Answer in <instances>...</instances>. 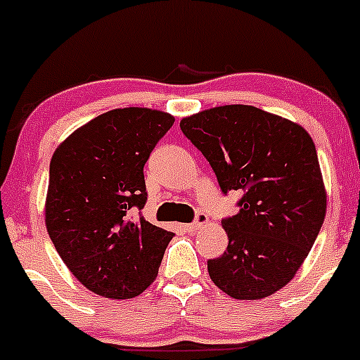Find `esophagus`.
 <instances>
[{"label":"esophagus","instance_id":"1","mask_svg":"<svg viewBox=\"0 0 360 360\" xmlns=\"http://www.w3.org/2000/svg\"><path fill=\"white\" fill-rule=\"evenodd\" d=\"M207 224H209V217H207L205 214L198 212V214H197V219H195L193 223L184 224V230H188V231H198V230H202L203 226H207Z\"/></svg>","mask_w":360,"mask_h":360}]
</instances>
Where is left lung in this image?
<instances>
[{"label":"left lung","instance_id":"left-lung-1","mask_svg":"<svg viewBox=\"0 0 360 360\" xmlns=\"http://www.w3.org/2000/svg\"><path fill=\"white\" fill-rule=\"evenodd\" d=\"M212 167L221 191H242L221 223L228 248L207 261L214 284L235 300L284 288L310 252L326 216L317 150L307 130L259 108L231 104L181 120Z\"/></svg>","mask_w":360,"mask_h":360}]
</instances>
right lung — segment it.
<instances>
[{"label": "right lung", "mask_w": 360, "mask_h": 360, "mask_svg": "<svg viewBox=\"0 0 360 360\" xmlns=\"http://www.w3.org/2000/svg\"><path fill=\"white\" fill-rule=\"evenodd\" d=\"M172 123L148 108L108 111L50 160L46 230L69 271L99 296L129 300L157 278L174 233L130 210L148 200L144 163Z\"/></svg>", "instance_id": "add662e5"}]
</instances>
